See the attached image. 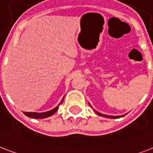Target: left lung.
<instances>
[{
  "label": "left lung",
  "instance_id": "1",
  "mask_svg": "<svg viewBox=\"0 0 153 153\" xmlns=\"http://www.w3.org/2000/svg\"><path fill=\"white\" fill-rule=\"evenodd\" d=\"M94 111L98 115H100V116H103V117H105V118H109V119H118V118H120V117H123L124 115H119V116H113V115H104V114H101V113L98 112V111H95L94 110Z\"/></svg>",
  "mask_w": 153,
  "mask_h": 153
}]
</instances>
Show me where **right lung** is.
Returning a JSON list of instances; mask_svg holds the SVG:
<instances>
[{
  "label": "right lung",
  "mask_w": 153,
  "mask_h": 153,
  "mask_svg": "<svg viewBox=\"0 0 153 153\" xmlns=\"http://www.w3.org/2000/svg\"><path fill=\"white\" fill-rule=\"evenodd\" d=\"M64 97H63L62 99L61 102L59 103V105H61L62 102L64 101ZM59 105L56 106L55 108H53V110H50V111H48L46 112H41V113H38V112H23L24 113L25 115H27L28 117H30V118H33V119H44V118H47V117H49L51 115H53L56 111L59 109Z\"/></svg>",
  "instance_id": "obj_1"
}]
</instances>
